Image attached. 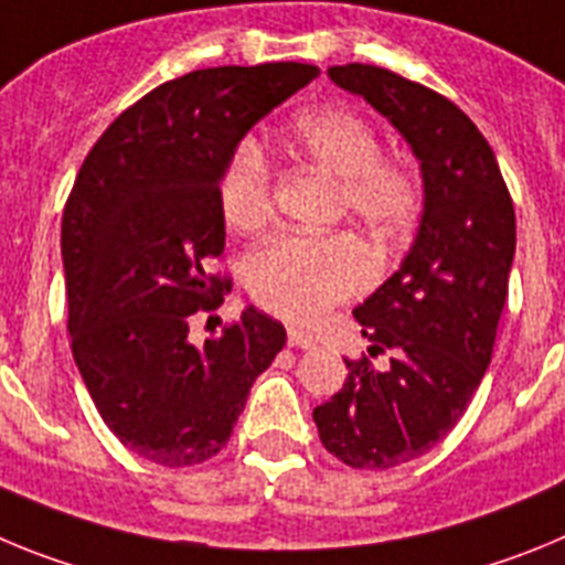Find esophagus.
<instances>
[{
	"mask_svg": "<svg viewBox=\"0 0 565 565\" xmlns=\"http://www.w3.org/2000/svg\"><path fill=\"white\" fill-rule=\"evenodd\" d=\"M288 344L291 348H302V351H311V348H317V339H313V333L302 331V328H288Z\"/></svg>",
	"mask_w": 565,
	"mask_h": 565,
	"instance_id": "1",
	"label": "esophagus"
}]
</instances>
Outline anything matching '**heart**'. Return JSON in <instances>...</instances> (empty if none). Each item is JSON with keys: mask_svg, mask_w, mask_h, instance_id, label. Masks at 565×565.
Masks as SVG:
<instances>
[{"mask_svg": "<svg viewBox=\"0 0 565 565\" xmlns=\"http://www.w3.org/2000/svg\"><path fill=\"white\" fill-rule=\"evenodd\" d=\"M286 149L337 178L339 212H348L379 239L393 243L422 214V178L411 163L384 158L379 135L362 115L342 107L299 115ZM221 209L232 228L252 234L271 221L274 172L257 143H239L221 178ZM376 274L359 237L279 234L246 259V288L259 308L291 322H308L362 291Z\"/></svg>", "mask_w": 565, "mask_h": 565, "instance_id": "heart-1", "label": "heart"}]
</instances>
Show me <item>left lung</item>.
Returning a JSON list of instances; mask_svg holds the SVG:
<instances>
[{"label": "left lung", "instance_id": "1", "mask_svg": "<svg viewBox=\"0 0 565 565\" xmlns=\"http://www.w3.org/2000/svg\"><path fill=\"white\" fill-rule=\"evenodd\" d=\"M328 76L362 96L422 163L424 212L411 252L353 311L376 371L344 359L342 391L313 411L326 450L353 469H391L430 452L458 424L492 359L515 257V206L495 152L436 89L373 64Z\"/></svg>", "mask_w": 565, "mask_h": 565}]
</instances>
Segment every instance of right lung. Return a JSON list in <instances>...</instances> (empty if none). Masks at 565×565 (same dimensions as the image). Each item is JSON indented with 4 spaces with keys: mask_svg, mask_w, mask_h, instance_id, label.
I'll list each match as a JSON object with an SVG mask.
<instances>
[{
    "mask_svg": "<svg viewBox=\"0 0 565 565\" xmlns=\"http://www.w3.org/2000/svg\"><path fill=\"white\" fill-rule=\"evenodd\" d=\"M317 76L299 62L194 70L124 109L84 158L62 217L73 359L104 424L147 461L217 456L286 344V328L252 306L203 344L189 328L232 291L206 271L226 246V163Z\"/></svg>",
    "mask_w": 565,
    "mask_h": 565,
    "instance_id": "1",
    "label": "right lung"
}]
</instances>
